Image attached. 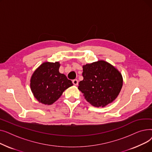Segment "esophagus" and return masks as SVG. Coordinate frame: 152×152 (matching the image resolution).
Masks as SVG:
<instances>
[{"label":"esophagus","instance_id":"obj_1","mask_svg":"<svg viewBox=\"0 0 152 152\" xmlns=\"http://www.w3.org/2000/svg\"><path fill=\"white\" fill-rule=\"evenodd\" d=\"M73 83L74 85L77 86V85L78 84V81H77V79H73Z\"/></svg>","mask_w":152,"mask_h":152}]
</instances>
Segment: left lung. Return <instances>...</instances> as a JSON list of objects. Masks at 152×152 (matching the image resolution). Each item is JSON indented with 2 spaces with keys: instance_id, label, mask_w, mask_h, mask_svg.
Masks as SVG:
<instances>
[{
  "instance_id": "obj_1",
  "label": "left lung",
  "mask_w": 152,
  "mask_h": 152,
  "mask_svg": "<svg viewBox=\"0 0 152 152\" xmlns=\"http://www.w3.org/2000/svg\"><path fill=\"white\" fill-rule=\"evenodd\" d=\"M83 80L78 89L94 107H103L112 102L123 86L121 74L110 63L100 60L83 66Z\"/></svg>"
}]
</instances>
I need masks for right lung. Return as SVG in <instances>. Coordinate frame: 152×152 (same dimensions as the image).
<instances>
[{
	"mask_svg": "<svg viewBox=\"0 0 152 152\" xmlns=\"http://www.w3.org/2000/svg\"><path fill=\"white\" fill-rule=\"evenodd\" d=\"M58 62L42 63L31 79V89L42 104L51 105L58 100L63 91L73 86L66 76L60 73Z\"/></svg>",
	"mask_w": 152,
	"mask_h": 152,
	"instance_id": "1",
	"label": "right lung"
}]
</instances>
